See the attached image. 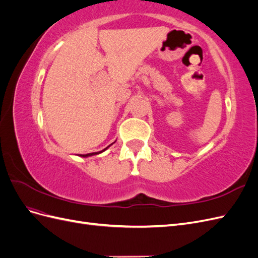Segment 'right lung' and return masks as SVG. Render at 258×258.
<instances>
[{
  "mask_svg": "<svg viewBox=\"0 0 258 258\" xmlns=\"http://www.w3.org/2000/svg\"><path fill=\"white\" fill-rule=\"evenodd\" d=\"M108 147V146H107ZM106 147V148H107ZM106 148H104V150L103 151H105L106 150ZM103 151H101V152H99V153H102ZM99 153H90V154H86V155H81V156H83V157H88V156H92V155H96V154H99Z\"/></svg>",
  "mask_w": 258,
  "mask_h": 258,
  "instance_id": "right-lung-1",
  "label": "right lung"
}]
</instances>
